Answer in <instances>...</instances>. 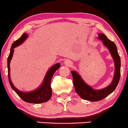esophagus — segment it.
I'll return each mask as SVG.
<instances>
[{
	"mask_svg": "<svg viewBox=\"0 0 128 128\" xmlns=\"http://www.w3.org/2000/svg\"><path fill=\"white\" fill-rule=\"evenodd\" d=\"M64 64L67 66H71L72 64V63L71 62V61H70L69 60H66L64 61Z\"/></svg>",
	"mask_w": 128,
	"mask_h": 128,
	"instance_id": "esophagus-1",
	"label": "esophagus"
}]
</instances>
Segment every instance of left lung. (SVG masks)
<instances>
[{"instance_id":"obj_1","label":"left lung","mask_w":128,"mask_h":128,"mask_svg":"<svg viewBox=\"0 0 128 128\" xmlns=\"http://www.w3.org/2000/svg\"><path fill=\"white\" fill-rule=\"evenodd\" d=\"M98 39L102 41L104 46H106L109 50L114 61V75L111 84L104 88L96 90L87 84L76 71H71L73 76V85L76 92L82 98L92 102L101 100L111 94L116 88L120 81V59L118 53L116 46L114 42L108 39L106 35L104 34L100 33L98 34Z\"/></svg>"}]
</instances>
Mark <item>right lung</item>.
<instances>
[{"mask_svg":"<svg viewBox=\"0 0 128 128\" xmlns=\"http://www.w3.org/2000/svg\"><path fill=\"white\" fill-rule=\"evenodd\" d=\"M28 38V34L27 33H24L22 36L18 40L14 42L10 48V52L8 58V78L10 85L12 89L16 92L17 95L22 98V100L27 102L33 103V104H40L48 101L50 98L52 96V89L50 88V81L53 76L54 73L57 69L60 68V63L54 64L48 70L45 74L44 79L41 86L36 88V90L31 91L28 92H24L18 90L12 83L11 78H10V64L12 57H13L14 48L22 44L26 39Z\"/></svg>","mask_w":128,"mask_h":128,"instance_id":"add662e5","label":"right lung"}]
</instances>
